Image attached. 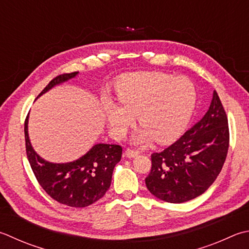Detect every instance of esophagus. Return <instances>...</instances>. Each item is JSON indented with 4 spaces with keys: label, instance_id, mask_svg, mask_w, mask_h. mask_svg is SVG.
I'll return each instance as SVG.
<instances>
[{
    "label": "esophagus",
    "instance_id": "esophagus-1",
    "mask_svg": "<svg viewBox=\"0 0 249 249\" xmlns=\"http://www.w3.org/2000/svg\"><path fill=\"white\" fill-rule=\"evenodd\" d=\"M139 154L138 151H135V150H131V149H126L125 151V157L128 158V159H133L135 157H137Z\"/></svg>",
    "mask_w": 249,
    "mask_h": 249
}]
</instances>
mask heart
<instances>
[{"instance_id":"heart-1","label":"heart","mask_w":249,"mask_h":249,"mask_svg":"<svg viewBox=\"0 0 249 249\" xmlns=\"http://www.w3.org/2000/svg\"><path fill=\"white\" fill-rule=\"evenodd\" d=\"M115 99L102 102L112 134L123 137L138 115L141 127L135 143L173 142L187 129L196 106V89L187 77L165 72H142L125 75L116 83Z\"/></svg>"}]
</instances>
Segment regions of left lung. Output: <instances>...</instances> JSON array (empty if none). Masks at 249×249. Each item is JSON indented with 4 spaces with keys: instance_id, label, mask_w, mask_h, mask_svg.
Here are the masks:
<instances>
[{
    "instance_id": "left-lung-1",
    "label": "left lung",
    "mask_w": 249,
    "mask_h": 249,
    "mask_svg": "<svg viewBox=\"0 0 249 249\" xmlns=\"http://www.w3.org/2000/svg\"><path fill=\"white\" fill-rule=\"evenodd\" d=\"M229 149L226 111L213 91L202 120L176 142L151 155L152 167L145 186L154 196L180 204L201 196L220 174Z\"/></svg>"
}]
</instances>
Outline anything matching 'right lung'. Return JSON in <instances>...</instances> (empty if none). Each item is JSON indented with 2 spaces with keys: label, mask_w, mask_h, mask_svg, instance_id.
Returning <instances> with one entry per match:
<instances>
[{
  "label": "right lung",
  "mask_w": 249,
  "mask_h": 249,
  "mask_svg": "<svg viewBox=\"0 0 249 249\" xmlns=\"http://www.w3.org/2000/svg\"><path fill=\"white\" fill-rule=\"evenodd\" d=\"M77 74L79 72L58 75L48 83L36 99L53 87L74 79ZM28 119L29 115L24 122L27 157L34 176L48 196L70 207L89 206L104 196L111 186L115 165L121 160V145L97 143L72 162H48L32 147L28 133Z\"/></svg>",
  "instance_id": "right-lung-1"
}]
</instances>
